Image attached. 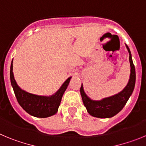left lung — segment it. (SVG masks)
<instances>
[{
	"label": "left lung",
	"mask_w": 146,
	"mask_h": 146,
	"mask_svg": "<svg viewBox=\"0 0 146 146\" xmlns=\"http://www.w3.org/2000/svg\"><path fill=\"white\" fill-rule=\"evenodd\" d=\"M125 45L129 55V60L130 63V75L127 86L121 91L114 95L102 98L99 100H96L91 99L86 94L83 84H81L80 92L82 98L83 103L86 107L87 112L94 117L107 119L115 115L123 109L128 101L129 98H130V96L133 92L135 85V79H136L135 68L132 61L130 49L127 44Z\"/></svg>",
	"instance_id": "1"
}]
</instances>
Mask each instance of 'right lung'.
I'll list each match as a JSON object with an SVG mask.
<instances>
[{"instance_id": "add662e5", "label": "right lung", "mask_w": 146, "mask_h": 146, "mask_svg": "<svg viewBox=\"0 0 146 146\" xmlns=\"http://www.w3.org/2000/svg\"><path fill=\"white\" fill-rule=\"evenodd\" d=\"M72 76L67 78L60 89L52 95H38L21 89L14 79L13 73V60L10 68V80L16 98L19 104L30 115L38 118H47L58 111L62 95L68 88Z\"/></svg>"}]
</instances>
